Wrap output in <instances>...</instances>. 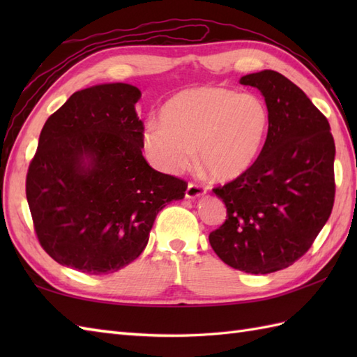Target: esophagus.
Masks as SVG:
<instances>
[{"mask_svg":"<svg viewBox=\"0 0 357 357\" xmlns=\"http://www.w3.org/2000/svg\"><path fill=\"white\" fill-rule=\"evenodd\" d=\"M206 187L199 185V184H195V183H188L187 185V190H185V196L188 199H193V198H199L204 193H206Z\"/></svg>","mask_w":357,"mask_h":357,"instance_id":"34e87169","label":"esophagus"}]
</instances>
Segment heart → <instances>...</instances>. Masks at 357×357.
<instances>
[{"label":"heart","mask_w":357,"mask_h":357,"mask_svg":"<svg viewBox=\"0 0 357 357\" xmlns=\"http://www.w3.org/2000/svg\"><path fill=\"white\" fill-rule=\"evenodd\" d=\"M268 128V110L259 96L230 89H185L167 100L161 123L144 128L149 161L165 173L187 169L195 159L211 178L231 181L256 161Z\"/></svg>","instance_id":"heart-1"}]
</instances>
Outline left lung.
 <instances>
[{"label":"left lung","mask_w":357,"mask_h":357,"mask_svg":"<svg viewBox=\"0 0 357 357\" xmlns=\"http://www.w3.org/2000/svg\"><path fill=\"white\" fill-rule=\"evenodd\" d=\"M239 82L265 98L267 139L244 174L213 188L227 218L208 241L230 267L267 275L304 256L328 221L336 149L327 118L284 75L262 70Z\"/></svg>","instance_id":"obj_1"}]
</instances>
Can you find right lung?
Here are the masks:
<instances>
[{
    "mask_svg": "<svg viewBox=\"0 0 357 357\" xmlns=\"http://www.w3.org/2000/svg\"><path fill=\"white\" fill-rule=\"evenodd\" d=\"M138 87L115 82L75 92L49 116L29 165L26 196L44 252L87 275L133 262L156 215L187 183L142 156Z\"/></svg>",
    "mask_w": 357,
    "mask_h": 357,
    "instance_id": "add662e5",
    "label": "right lung"
}]
</instances>
